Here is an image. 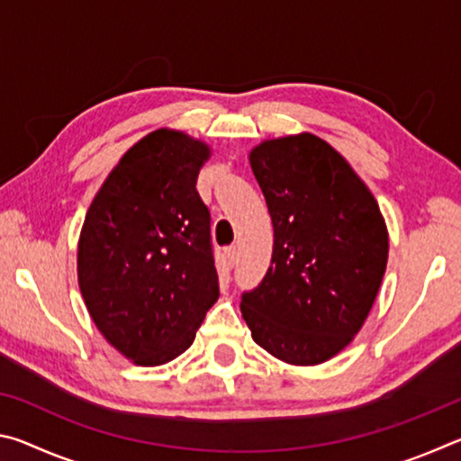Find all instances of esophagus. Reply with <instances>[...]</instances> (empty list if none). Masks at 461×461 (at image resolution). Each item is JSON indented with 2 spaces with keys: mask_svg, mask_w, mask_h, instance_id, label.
<instances>
[{
  "mask_svg": "<svg viewBox=\"0 0 461 461\" xmlns=\"http://www.w3.org/2000/svg\"><path fill=\"white\" fill-rule=\"evenodd\" d=\"M225 258H228L230 267H233V264H236V260H238V248L236 246L225 248Z\"/></svg>",
  "mask_w": 461,
  "mask_h": 461,
  "instance_id": "34e87169",
  "label": "esophagus"
}]
</instances>
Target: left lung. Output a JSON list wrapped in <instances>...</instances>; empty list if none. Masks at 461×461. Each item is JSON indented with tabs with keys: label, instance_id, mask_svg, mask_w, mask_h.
I'll return each mask as SVG.
<instances>
[{
	"label": "left lung",
	"instance_id": "obj_1",
	"mask_svg": "<svg viewBox=\"0 0 461 461\" xmlns=\"http://www.w3.org/2000/svg\"><path fill=\"white\" fill-rule=\"evenodd\" d=\"M249 167L275 246L267 276L241 294L252 339L278 360H331L362 330L388 262V230L368 186L315 134L264 140Z\"/></svg>",
	"mask_w": 461,
	"mask_h": 461
}]
</instances>
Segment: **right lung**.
<instances>
[{"mask_svg": "<svg viewBox=\"0 0 461 461\" xmlns=\"http://www.w3.org/2000/svg\"><path fill=\"white\" fill-rule=\"evenodd\" d=\"M203 140L160 128L122 156L85 215L77 276L101 335L138 366L181 356L220 296Z\"/></svg>", "mask_w": 461, "mask_h": 461, "instance_id": "add662e5", "label": "right lung"}]
</instances>
